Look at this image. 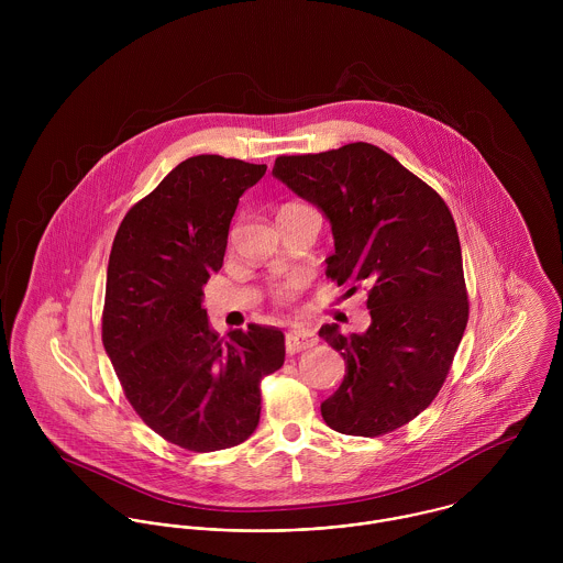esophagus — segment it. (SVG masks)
Here are the masks:
<instances>
[{
	"label": "esophagus",
	"mask_w": 563,
	"mask_h": 563,
	"mask_svg": "<svg viewBox=\"0 0 563 563\" xmlns=\"http://www.w3.org/2000/svg\"><path fill=\"white\" fill-rule=\"evenodd\" d=\"M317 333L308 327H292L288 333H286V351L292 355V353H299V351H306L310 346L317 344Z\"/></svg>",
	"instance_id": "obj_1"
}]
</instances>
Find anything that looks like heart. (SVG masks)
I'll return each mask as SVG.
<instances>
[{
    "label": "heart",
    "instance_id": "obj_1",
    "mask_svg": "<svg viewBox=\"0 0 563 563\" xmlns=\"http://www.w3.org/2000/svg\"><path fill=\"white\" fill-rule=\"evenodd\" d=\"M290 206H299V203H288L284 208H290ZM303 284H306L303 275H288V277L277 279V282L271 284V297H273L275 303L286 306V303H290L301 292Z\"/></svg>",
    "mask_w": 563,
    "mask_h": 563
}]
</instances>
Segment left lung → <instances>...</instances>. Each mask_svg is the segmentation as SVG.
Masks as SVG:
<instances>
[{
    "mask_svg": "<svg viewBox=\"0 0 563 563\" xmlns=\"http://www.w3.org/2000/svg\"><path fill=\"white\" fill-rule=\"evenodd\" d=\"M273 175L317 206L333 234L327 277L368 288L371 324L319 335L346 362L322 420L375 438L416 418L438 397L468 322L462 246L442 197L368 143L279 156Z\"/></svg>",
    "mask_w": 563,
    "mask_h": 563,
    "instance_id": "left-lung-1",
    "label": "left lung"
}]
</instances>
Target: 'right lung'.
Segmentation results:
<instances>
[{
    "instance_id": "right-lung-1",
    "label": "right lung",
    "mask_w": 563,
    "mask_h": 563,
    "mask_svg": "<svg viewBox=\"0 0 563 563\" xmlns=\"http://www.w3.org/2000/svg\"><path fill=\"white\" fill-rule=\"evenodd\" d=\"M266 164L179 162L121 221L112 242L101 338L128 401L164 440L210 453L260 422V382L284 366V333L251 322L219 338L201 306L223 266L239 199Z\"/></svg>"
}]
</instances>
